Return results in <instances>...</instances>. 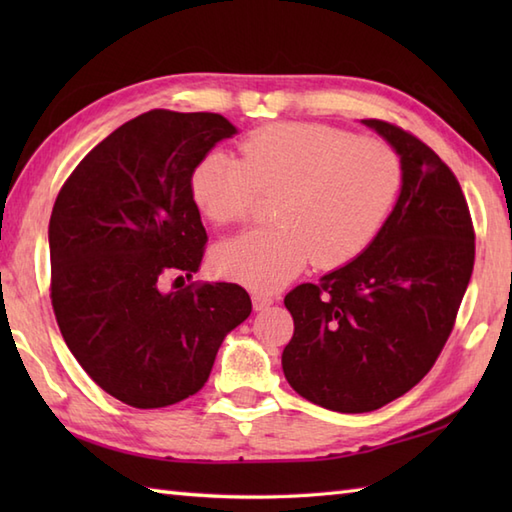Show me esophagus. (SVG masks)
<instances>
[{
    "instance_id": "1",
    "label": "esophagus",
    "mask_w": 512,
    "mask_h": 512,
    "mask_svg": "<svg viewBox=\"0 0 512 512\" xmlns=\"http://www.w3.org/2000/svg\"><path fill=\"white\" fill-rule=\"evenodd\" d=\"M273 303H275V299L270 295H264V292H253V308L255 310H268Z\"/></svg>"
}]
</instances>
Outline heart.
<instances>
[{"mask_svg":"<svg viewBox=\"0 0 512 512\" xmlns=\"http://www.w3.org/2000/svg\"><path fill=\"white\" fill-rule=\"evenodd\" d=\"M402 184L394 149L321 123L255 129L239 158L211 151L191 171V195L211 222H244L259 195L275 199V226L226 239L213 266L226 279L275 290L303 268L343 266L378 235Z\"/></svg>","mask_w":512,"mask_h":512,"instance_id":"1","label":"heart"}]
</instances>
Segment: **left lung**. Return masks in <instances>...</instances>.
<instances>
[{"instance_id": "left-lung-1", "label": "left lung", "mask_w": 512, "mask_h": 512, "mask_svg": "<svg viewBox=\"0 0 512 512\" xmlns=\"http://www.w3.org/2000/svg\"><path fill=\"white\" fill-rule=\"evenodd\" d=\"M396 149L402 187L361 255L301 284L284 303L295 334L281 354L299 396L365 413L418 385L438 361L475 262V231L458 178L420 138L363 121Z\"/></svg>"}]
</instances>
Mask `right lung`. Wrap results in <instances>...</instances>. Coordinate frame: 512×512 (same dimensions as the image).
<instances>
[{
    "label": "right lung",
    "instance_id": "add662e5",
    "mask_svg": "<svg viewBox=\"0 0 512 512\" xmlns=\"http://www.w3.org/2000/svg\"><path fill=\"white\" fill-rule=\"evenodd\" d=\"M237 129L220 114L151 110L70 173L50 215V299L65 345L107 394L136 409L193 396L224 336L248 319L237 284H193L206 231L191 171Z\"/></svg>",
    "mask_w": 512,
    "mask_h": 512
}]
</instances>
